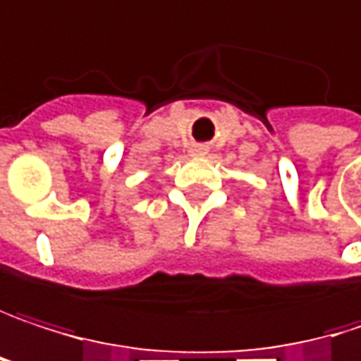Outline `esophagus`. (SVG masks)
<instances>
[{
	"label": "esophagus",
	"instance_id": "obj_1",
	"mask_svg": "<svg viewBox=\"0 0 361 361\" xmlns=\"http://www.w3.org/2000/svg\"><path fill=\"white\" fill-rule=\"evenodd\" d=\"M207 154V147L205 145H202V143H195V145H191V156H205Z\"/></svg>",
	"mask_w": 361,
	"mask_h": 361
}]
</instances>
